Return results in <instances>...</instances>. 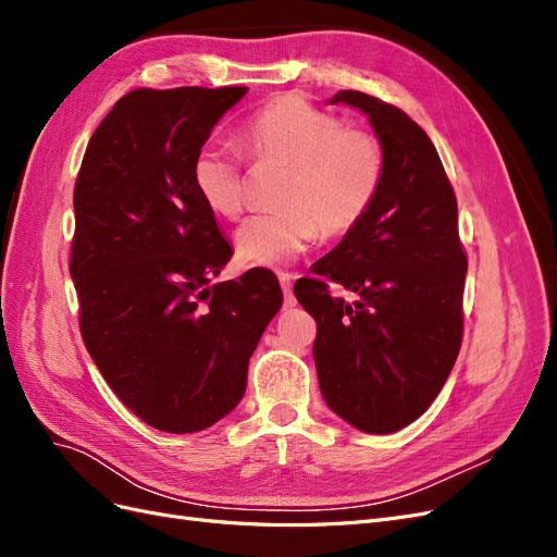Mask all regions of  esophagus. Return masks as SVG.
Here are the masks:
<instances>
[{"mask_svg":"<svg viewBox=\"0 0 557 557\" xmlns=\"http://www.w3.org/2000/svg\"><path fill=\"white\" fill-rule=\"evenodd\" d=\"M278 283H281V290H283V307L290 309L297 305V299L293 295V278L288 274H278Z\"/></svg>","mask_w":557,"mask_h":557,"instance_id":"1","label":"esophagus"}]
</instances>
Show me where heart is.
<instances>
[{
    "mask_svg": "<svg viewBox=\"0 0 557 557\" xmlns=\"http://www.w3.org/2000/svg\"><path fill=\"white\" fill-rule=\"evenodd\" d=\"M252 160L290 164L278 195L281 211L252 215L234 237L250 267H285L305 252L318 230L344 234L372 207L383 181V150L372 134L348 129L342 117L297 95H281L242 125ZM197 197L211 213L234 221L244 211V162L223 141L201 146L190 166Z\"/></svg>",
    "mask_w": 557,
    "mask_h": 557,
    "instance_id": "1",
    "label": "heart"
}]
</instances>
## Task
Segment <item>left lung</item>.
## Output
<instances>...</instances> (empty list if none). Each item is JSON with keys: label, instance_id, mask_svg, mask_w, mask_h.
I'll return each instance as SVG.
<instances>
[{"label": "left lung", "instance_id": "obj_1", "mask_svg": "<svg viewBox=\"0 0 557 557\" xmlns=\"http://www.w3.org/2000/svg\"><path fill=\"white\" fill-rule=\"evenodd\" d=\"M330 104L369 117L383 150V181L362 221L301 278L299 305L315 320L313 360L323 399L348 425L391 434L428 411L462 342L467 256L458 201L428 134L411 117L358 90Z\"/></svg>", "mask_w": 557, "mask_h": 557}]
</instances>
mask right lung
<instances>
[{"label":"right lung","mask_w":557,"mask_h":557,"mask_svg":"<svg viewBox=\"0 0 557 557\" xmlns=\"http://www.w3.org/2000/svg\"><path fill=\"white\" fill-rule=\"evenodd\" d=\"M246 92L132 90L95 129L76 178L70 272L83 342L117 399L162 432L207 430L237 407L283 305L267 269L213 283L232 248L190 178Z\"/></svg>","instance_id":"1"}]
</instances>
